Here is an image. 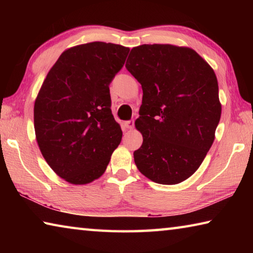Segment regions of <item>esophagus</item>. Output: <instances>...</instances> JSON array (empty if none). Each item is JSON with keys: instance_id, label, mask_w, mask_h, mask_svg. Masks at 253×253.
Listing matches in <instances>:
<instances>
[{"instance_id": "esophagus-1", "label": "esophagus", "mask_w": 253, "mask_h": 253, "mask_svg": "<svg viewBox=\"0 0 253 253\" xmlns=\"http://www.w3.org/2000/svg\"><path fill=\"white\" fill-rule=\"evenodd\" d=\"M124 126L128 128V129H132V128H134V121L125 122V123H124Z\"/></svg>"}]
</instances>
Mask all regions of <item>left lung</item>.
<instances>
[{
	"instance_id": "left-lung-1",
	"label": "left lung",
	"mask_w": 253,
	"mask_h": 253,
	"mask_svg": "<svg viewBox=\"0 0 253 253\" xmlns=\"http://www.w3.org/2000/svg\"><path fill=\"white\" fill-rule=\"evenodd\" d=\"M126 68L143 89L137 169L158 184L185 181L202 164L221 118L214 70L193 49L173 44L135 46Z\"/></svg>"
}]
</instances>
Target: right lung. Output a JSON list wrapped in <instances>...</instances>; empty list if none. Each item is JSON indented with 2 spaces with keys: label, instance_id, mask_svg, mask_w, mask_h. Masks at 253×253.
<instances>
[{
  "label": "right lung",
  "instance_id": "1",
  "mask_svg": "<svg viewBox=\"0 0 253 253\" xmlns=\"http://www.w3.org/2000/svg\"><path fill=\"white\" fill-rule=\"evenodd\" d=\"M129 48L89 42L63 51L34 101V130L53 172L75 185L99 178L121 144L111 114L109 84Z\"/></svg>",
  "mask_w": 253,
  "mask_h": 253
}]
</instances>
